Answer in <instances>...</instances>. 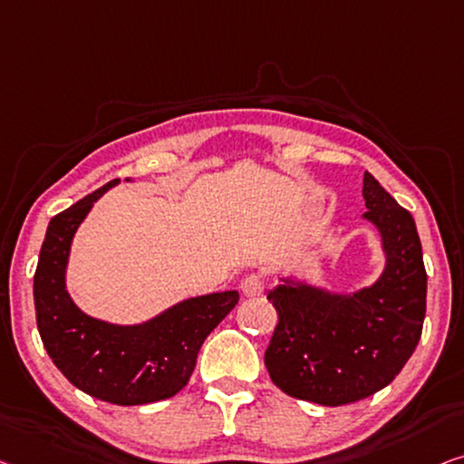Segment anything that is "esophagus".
Masks as SVG:
<instances>
[{
	"mask_svg": "<svg viewBox=\"0 0 464 464\" xmlns=\"http://www.w3.org/2000/svg\"><path fill=\"white\" fill-rule=\"evenodd\" d=\"M241 292H244L247 298H258V295L265 292V276L260 273L246 275L244 279H241Z\"/></svg>",
	"mask_w": 464,
	"mask_h": 464,
	"instance_id": "1",
	"label": "esophagus"
}]
</instances>
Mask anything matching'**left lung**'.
Segmentation results:
<instances>
[{
	"instance_id": "left-lung-1",
	"label": "left lung",
	"mask_w": 464,
	"mask_h": 464,
	"mask_svg": "<svg viewBox=\"0 0 464 464\" xmlns=\"http://www.w3.org/2000/svg\"><path fill=\"white\" fill-rule=\"evenodd\" d=\"M362 198L364 217L383 237L382 279L354 295L306 285H279L266 295L279 321L265 364L292 398L323 406L369 398L398 377L423 334L427 273L411 212L371 172Z\"/></svg>"
}]
</instances>
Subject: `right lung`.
Here are the masks:
<instances>
[{
	"label": "right lung",
	"mask_w": 464,
	"mask_h": 464,
	"mask_svg": "<svg viewBox=\"0 0 464 464\" xmlns=\"http://www.w3.org/2000/svg\"><path fill=\"white\" fill-rule=\"evenodd\" d=\"M116 183L119 179L50 220L33 295L41 342L62 375L103 402L137 406L172 398L188 385L204 340L235 308L239 294L181 302L137 327H116L82 314L64 287L71 239L95 199Z\"/></svg>",
	"instance_id": "obj_1"
}]
</instances>
